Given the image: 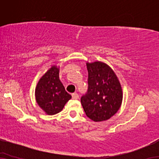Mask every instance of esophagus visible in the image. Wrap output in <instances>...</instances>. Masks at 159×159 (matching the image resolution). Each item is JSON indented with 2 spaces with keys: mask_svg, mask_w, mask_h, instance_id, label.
I'll return each instance as SVG.
<instances>
[{
  "mask_svg": "<svg viewBox=\"0 0 159 159\" xmlns=\"http://www.w3.org/2000/svg\"><path fill=\"white\" fill-rule=\"evenodd\" d=\"M71 96H72L73 99H78V98H79V95H78L77 93H73V94L71 95Z\"/></svg>",
  "mask_w": 159,
  "mask_h": 159,
  "instance_id": "esophagus-1",
  "label": "esophagus"
}]
</instances>
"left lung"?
<instances>
[{
	"label": "left lung",
	"mask_w": 159,
	"mask_h": 159,
	"mask_svg": "<svg viewBox=\"0 0 159 159\" xmlns=\"http://www.w3.org/2000/svg\"><path fill=\"white\" fill-rule=\"evenodd\" d=\"M88 93L81 98L85 114L94 121L108 120L120 108L123 94L116 74L105 63H87Z\"/></svg>",
	"instance_id": "left-lung-1"
}]
</instances>
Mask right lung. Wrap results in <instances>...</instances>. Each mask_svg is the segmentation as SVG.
Returning a JSON list of instances; mask_svg holds the SVG:
<instances>
[{
  "label": "right lung",
  "mask_w": 159,
  "mask_h": 159,
  "mask_svg": "<svg viewBox=\"0 0 159 159\" xmlns=\"http://www.w3.org/2000/svg\"><path fill=\"white\" fill-rule=\"evenodd\" d=\"M71 95L65 90L59 80V68L52 66L40 78L35 89L38 106L48 115H54L64 108Z\"/></svg>",
  "instance_id": "right-lung-1"
}]
</instances>
